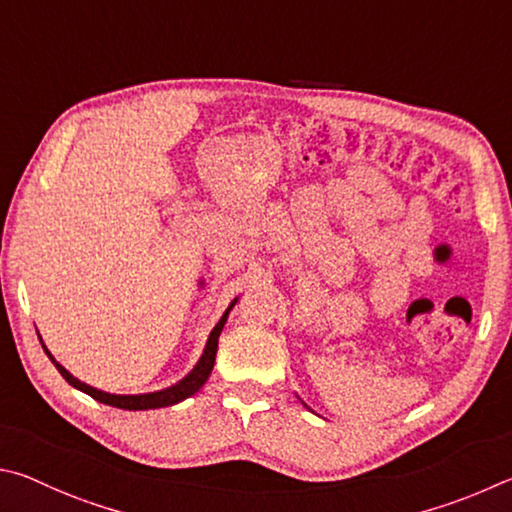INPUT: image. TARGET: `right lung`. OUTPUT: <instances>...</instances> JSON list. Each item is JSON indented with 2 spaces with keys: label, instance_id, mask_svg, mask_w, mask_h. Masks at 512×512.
<instances>
[{
  "label": "right lung",
  "instance_id": "1",
  "mask_svg": "<svg viewBox=\"0 0 512 512\" xmlns=\"http://www.w3.org/2000/svg\"><path fill=\"white\" fill-rule=\"evenodd\" d=\"M236 306V301L231 303L229 310ZM229 310L224 312L222 319L218 321V326H215L211 330L209 335V342H206V348L204 353L200 357V362H197L195 369L186 375L184 380H179L177 384H173V387H168L164 391H155V393H139V396H114V393H105V391H98L94 387H89V384L76 380L74 375H71L65 366H60L56 360H53V355L47 351V346L44 348V353L49 355V360L56 364V369L60 371L62 378H65L71 387L80 389L83 393H87V396H92L94 400L103 402V405H110V407H116V409H128V411H141V409H159V407H170V405H177V402H182L186 398H191L195 391L202 389V384L209 380V375L213 371V364H215V353H218V337L222 333L224 328V321H227L229 317Z\"/></svg>",
  "mask_w": 512,
  "mask_h": 512
}]
</instances>
